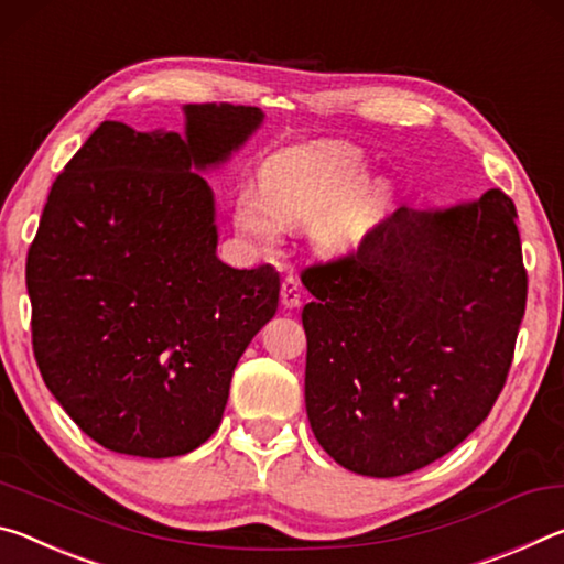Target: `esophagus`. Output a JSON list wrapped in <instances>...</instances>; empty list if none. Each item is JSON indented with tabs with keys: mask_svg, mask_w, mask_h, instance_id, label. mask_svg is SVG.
<instances>
[{
	"mask_svg": "<svg viewBox=\"0 0 564 564\" xmlns=\"http://www.w3.org/2000/svg\"><path fill=\"white\" fill-rule=\"evenodd\" d=\"M300 302H302V292H300V282H297V276H284L282 280V304L288 310H294V307H300Z\"/></svg>",
	"mask_w": 564,
	"mask_h": 564,
	"instance_id": "34e87169",
	"label": "esophagus"
}]
</instances>
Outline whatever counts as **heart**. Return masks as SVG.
Listing matches in <instances>:
<instances>
[{
    "label": "heart",
    "mask_w": 564,
    "mask_h": 564,
    "mask_svg": "<svg viewBox=\"0 0 564 564\" xmlns=\"http://www.w3.org/2000/svg\"><path fill=\"white\" fill-rule=\"evenodd\" d=\"M369 167L362 152L345 142L294 147L274 156L262 187L237 197L235 225L257 245L282 242L284 227L312 225L327 254H352L384 217L380 189L365 187Z\"/></svg>",
    "instance_id": "1"
}]
</instances>
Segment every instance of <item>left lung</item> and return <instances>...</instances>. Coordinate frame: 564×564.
I'll return each mask as SVG.
<instances>
[{
    "mask_svg": "<svg viewBox=\"0 0 564 564\" xmlns=\"http://www.w3.org/2000/svg\"><path fill=\"white\" fill-rule=\"evenodd\" d=\"M514 219L500 189L400 207L357 254L302 272L304 404L337 465L408 475L490 414L528 302Z\"/></svg>",
    "mask_w": 564,
    "mask_h": 564,
    "instance_id": "1",
    "label": "left lung"
}]
</instances>
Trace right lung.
I'll return each mask as SVG.
<instances>
[{"mask_svg": "<svg viewBox=\"0 0 564 564\" xmlns=\"http://www.w3.org/2000/svg\"><path fill=\"white\" fill-rule=\"evenodd\" d=\"M182 132L101 122L52 184L26 257L34 357L64 412L101 447L180 457L219 427L229 382L274 317L280 274L217 257L205 174L264 112L184 105Z\"/></svg>", "mask_w": 564, "mask_h": 564, "instance_id": "add662e5", "label": "right lung"}]
</instances>
